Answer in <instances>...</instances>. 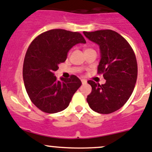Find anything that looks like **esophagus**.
<instances>
[{"label":"esophagus","mask_w":152,"mask_h":152,"mask_svg":"<svg viewBox=\"0 0 152 152\" xmlns=\"http://www.w3.org/2000/svg\"><path fill=\"white\" fill-rule=\"evenodd\" d=\"M81 82H82V83L83 84V85L87 83V80H85V79H81Z\"/></svg>","instance_id":"esophagus-1"}]
</instances>
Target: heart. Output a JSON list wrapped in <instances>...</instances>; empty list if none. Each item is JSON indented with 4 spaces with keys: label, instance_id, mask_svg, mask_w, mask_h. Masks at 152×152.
I'll list each match as a JSON object with an SVG mask.
<instances>
[{
    "label": "heart",
    "instance_id": "obj_1",
    "mask_svg": "<svg viewBox=\"0 0 152 152\" xmlns=\"http://www.w3.org/2000/svg\"><path fill=\"white\" fill-rule=\"evenodd\" d=\"M86 50H87V49H86Z\"/></svg>",
    "mask_w": 152,
    "mask_h": 152
}]
</instances>
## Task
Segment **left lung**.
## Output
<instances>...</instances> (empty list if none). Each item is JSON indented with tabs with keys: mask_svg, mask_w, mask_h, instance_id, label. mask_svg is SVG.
Masks as SVG:
<instances>
[{
	"mask_svg": "<svg viewBox=\"0 0 152 152\" xmlns=\"http://www.w3.org/2000/svg\"><path fill=\"white\" fill-rule=\"evenodd\" d=\"M84 34L100 47L98 73L106 79L102 85L92 80L87 82L92 92L87 102L93 111L110 114L121 108L134 90L137 77L135 54L129 43L113 30L84 31Z\"/></svg>",
	"mask_w": 152,
	"mask_h": 152,
	"instance_id": "8db88e82",
	"label": "left lung"
}]
</instances>
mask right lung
<instances>
[{
  "instance_id": "obj_1",
  "label": "right lung",
  "mask_w": 152,
  "mask_h": 152,
  "mask_svg": "<svg viewBox=\"0 0 152 152\" xmlns=\"http://www.w3.org/2000/svg\"><path fill=\"white\" fill-rule=\"evenodd\" d=\"M78 43H86L79 32L52 29L38 35L27 49L23 67L24 85L31 102L41 111L56 113L66 109L82 85L75 75L58 80L53 73Z\"/></svg>"
}]
</instances>
